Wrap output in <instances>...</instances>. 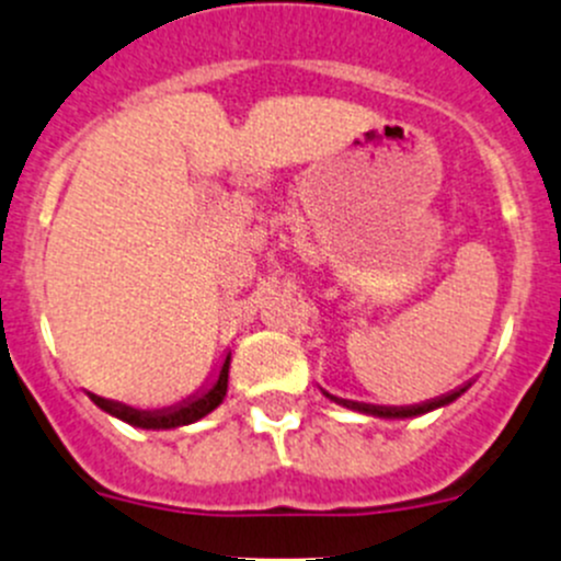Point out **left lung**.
<instances>
[{
    "label": "left lung",
    "mask_w": 561,
    "mask_h": 561,
    "mask_svg": "<svg viewBox=\"0 0 561 561\" xmlns=\"http://www.w3.org/2000/svg\"><path fill=\"white\" fill-rule=\"evenodd\" d=\"M471 383H474V380H466V383L458 386V389L447 391V394H442V397H433V400L416 402V405H373V402L342 400V397L329 394V391H325V389H320V391H323V394L329 397L331 402H336V405L351 408V411H358V413H367V416H378V419H413V416H422V413H431V411H436V408H444V405H449V402H455L460 394H463V391L471 389Z\"/></svg>",
    "instance_id": "obj_1"
}]
</instances>
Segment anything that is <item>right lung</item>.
Wrapping results in <instances>:
<instances>
[{"label":"right lung","mask_w":561,"mask_h":561,"mask_svg":"<svg viewBox=\"0 0 561 561\" xmlns=\"http://www.w3.org/2000/svg\"><path fill=\"white\" fill-rule=\"evenodd\" d=\"M230 362L232 356L227 353L225 362L219 364L216 375L210 378V383H205L197 394L186 397L183 402L170 408H156V411H142V408L125 405V402L106 400V397H98L92 391H87L92 402H95L101 411H106L108 416L119 419L130 427H142V431H175V427H186L199 422L203 416H208L210 411L221 405V400L227 397V383H230Z\"/></svg>","instance_id":"1"}]
</instances>
